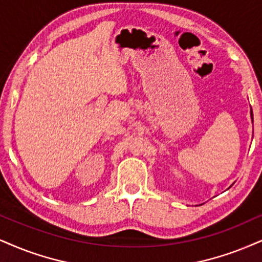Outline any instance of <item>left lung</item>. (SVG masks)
I'll use <instances>...</instances> for the list:
<instances>
[{"instance_id":"left-lung-1","label":"left lung","mask_w":262,"mask_h":262,"mask_svg":"<svg viewBox=\"0 0 262 262\" xmlns=\"http://www.w3.org/2000/svg\"><path fill=\"white\" fill-rule=\"evenodd\" d=\"M250 116H251V121H254V119H253V111H251V108H250Z\"/></svg>"}]
</instances>
